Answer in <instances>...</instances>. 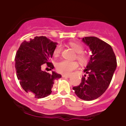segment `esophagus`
<instances>
[{
    "label": "esophagus",
    "instance_id": "34e87169",
    "mask_svg": "<svg viewBox=\"0 0 126 126\" xmlns=\"http://www.w3.org/2000/svg\"><path fill=\"white\" fill-rule=\"evenodd\" d=\"M62 77H66V78H69V77H71V76H70V75H64V74H63V75H62Z\"/></svg>",
    "mask_w": 126,
    "mask_h": 126
}]
</instances>
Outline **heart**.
I'll use <instances>...</instances> for the list:
<instances>
[{
	"mask_svg": "<svg viewBox=\"0 0 126 126\" xmlns=\"http://www.w3.org/2000/svg\"><path fill=\"white\" fill-rule=\"evenodd\" d=\"M69 46L77 52L76 58L80 63H85L87 62V57L82 52L83 51V46L81 44L76 42H70ZM62 52L61 45H57L54 50V55L57 57ZM79 66L78 63L75 61L62 60L58 62L56 64V69L59 73L63 74H69L72 71L77 69Z\"/></svg>",
	"mask_w": 126,
	"mask_h": 126,
	"instance_id": "1",
	"label": "heart"
}]
</instances>
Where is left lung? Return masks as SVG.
Segmentation results:
<instances>
[{
  "label": "left lung",
  "instance_id": "1",
  "mask_svg": "<svg viewBox=\"0 0 126 126\" xmlns=\"http://www.w3.org/2000/svg\"><path fill=\"white\" fill-rule=\"evenodd\" d=\"M89 47L92 55L84 72L88 77L82 78L77 87L72 88L76 94L84 101L98 98L107 89L117 66L116 58L111 46L94 36L82 38Z\"/></svg>",
  "mask_w": 126,
  "mask_h": 126
}]
</instances>
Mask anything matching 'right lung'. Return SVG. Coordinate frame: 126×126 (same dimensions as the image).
<instances>
[{
	"label": "right lung",
	"instance_id": "add662e5",
	"mask_svg": "<svg viewBox=\"0 0 126 126\" xmlns=\"http://www.w3.org/2000/svg\"><path fill=\"white\" fill-rule=\"evenodd\" d=\"M57 44L46 36H35L29 41H24L16 52L15 60L17 79L24 91L33 94L35 98L50 95L55 80L62 77L55 71L49 74L41 69L44 64L50 70L54 68L50 59Z\"/></svg>",
	"mask_w": 126,
	"mask_h": 126
}]
</instances>
